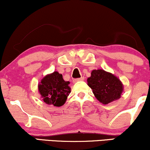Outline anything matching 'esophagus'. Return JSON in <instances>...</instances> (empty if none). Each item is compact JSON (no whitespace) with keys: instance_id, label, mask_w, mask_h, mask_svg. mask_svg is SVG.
I'll use <instances>...</instances> for the list:
<instances>
[{"instance_id":"obj_1","label":"esophagus","mask_w":150,"mask_h":150,"mask_svg":"<svg viewBox=\"0 0 150 150\" xmlns=\"http://www.w3.org/2000/svg\"><path fill=\"white\" fill-rule=\"evenodd\" d=\"M84 80V77H80V78H78V79H75V80H73V82H79V81H83Z\"/></svg>"}]
</instances>
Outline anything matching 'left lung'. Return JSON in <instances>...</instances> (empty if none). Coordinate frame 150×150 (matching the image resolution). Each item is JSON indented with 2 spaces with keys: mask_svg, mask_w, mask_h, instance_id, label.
<instances>
[{
  "mask_svg": "<svg viewBox=\"0 0 150 150\" xmlns=\"http://www.w3.org/2000/svg\"><path fill=\"white\" fill-rule=\"evenodd\" d=\"M87 82L96 98L103 104L120 98L123 91L121 81L114 75L101 69L93 70Z\"/></svg>",
  "mask_w": 150,
  "mask_h": 150,
  "instance_id": "8db88e82",
  "label": "left lung"
}]
</instances>
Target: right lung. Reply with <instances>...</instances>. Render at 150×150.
I'll return each mask as SVG.
<instances>
[{
    "label": "right lung",
    "instance_id": "right-lung-1",
    "mask_svg": "<svg viewBox=\"0 0 150 150\" xmlns=\"http://www.w3.org/2000/svg\"><path fill=\"white\" fill-rule=\"evenodd\" d=\"M69 84L64 80L61 74L56 71L42 79L38 85L39 92L47 104L60 107L65 103L70 92Z\"/></svg>",
    "mask_w": 150,
    "mask_h": 150
}]
</instances>
